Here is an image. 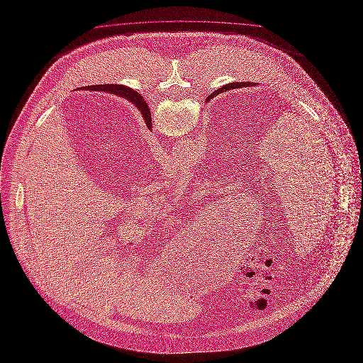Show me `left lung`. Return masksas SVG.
Listing matches in <instances>:
<instances>
[{
  "mask_svg": "<svg viewBox=\"0 0 363 363\" xmlns=\"http://www.w3.org/2000/svg\"><path fill=\"white\" fill-rule=\"evenodd\" d=\"M229 86H230V87H232V86H233V84H232V83H230V84H225V86H224V87H221V89H220V90H227V87H229ZM243 86H254V83H248V82H246V83H245V84H243ZM216 93H218V91H214V93H213V94H211V96H214V94H216ZM145 121H146V124H147V120H146V118H145Z\"/></svg>",
  "mask_w": 363,
  "mask_h": 363,
  "instance_id": "left-lung-1",
  "label": "left lung"
}]
</instances>
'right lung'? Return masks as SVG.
I'll return each mask as SVG.
<instances>
[{"instance_id":"obj_1","label":"right lung","mask_w":363,"mask_h":363,"mask_svg":"<svg viewBox=\"0 0 363 363\" xmlns=\"http://www.w3.org/2000/svg\"><path fill=\"white\" fill-rule=\"evenodd\" d=\"M109 89H108V91H111V93H115L116 96H124V98H127V99H130L133 104H134L135 106L139 109V112L142 113L143 116V118H146L147 120V127H152V115H150V109H149V106H147V104L145 102V99L140 96V98H136L134 99V96H128L125 93H123L124 91V87L123 86H113V84H111V86H108Z\"/></svg>"}]
</instances>
